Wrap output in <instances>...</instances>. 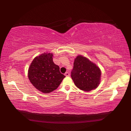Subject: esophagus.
I'll use <instances>...</instances> for the list:
<instances>
[{
  "instance_id": "34e87169",
  "label": "esophagus",
  "mask_w": 131,
  "mask_h": 131,
  "mask_svg": "<svg viewBox=\"0 0 131 131\" xmlns=\"http://www.w3.org/2000/svg\"><path fill=\"white\" fill-rule=\"evenodd\" d=\"M65 75L66 77H69L70 76V73H68V72H66V73H65Z\"/></svg>"
}]
</instances>
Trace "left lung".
<instances>
[{"instance_id":"1","label":"left lung","mask_w":131,"mask_h":131,"mask_svg":"<svg viewBox=\"0 0 131 131\" xmlns=\"http://www.w3.org/2000/svg\"><path fill=\"white\" fill-rule=\"evenodd\" d=\"M101 75L100 68L87 58L81 55L75 58L71 77L80 90L88 92L96 88L100 84Z\"/></svg>"}]
</instances>
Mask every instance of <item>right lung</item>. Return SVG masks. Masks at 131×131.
Segmentation results:
<instances>
[{
    "instance_id": "obj_1",
    "label": "right lung",
    "mask_w": 131,
    "mask_h": 131,
    "mask_svg": "<svg viewBox=\"0 0 131 131\" xmlns=\"http://www.w3.org/2000/svg\"><path fill=\"white\" fill-rule=\"evenodd\" d=\"M53 53H44L36 57L30 64L28 78L38 90L48 93L58 88L65 76L53 61Z\"/></svg>"
}]
</instances>
